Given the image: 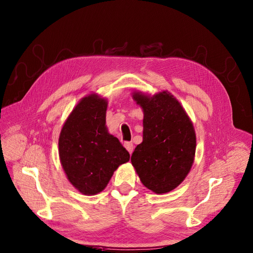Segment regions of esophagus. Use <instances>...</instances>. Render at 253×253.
<instances>
[{
    "label": "esophagus",
    "instance_id": "1",
    "mask_svg": "<svg viewBox=\"0 0 253 253\" xmlns=\"http://www.w3.org/2000/svg\"><path fill=\"white\" fill-rule=\"evenodd\" d=\"M124 146H125V148L128 151L129 154H132V152H133V144L131 143V142H125Z\"/></svg>",
    "mask_w": 253,
    "mask_h": 253
}]
</instances>
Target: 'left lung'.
<instances>
[{"instance_id":"left-lung-1","label":"left lung","mask_w":253,"mask_h":253,"mask_svg":"<svg viewBox=\"0 0 253 253\" xmlns=\"http://www.w3.org/2000/svg\"><path fill=\"white\" fill-rule=\"evenodd\" d=\"M143 111V141L131 155L141 183L155 193H167L183 182L194 161L197 138L180 102L168 90L153 96L133 92Z\"/></svg>"}]
</instances>
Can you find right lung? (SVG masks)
<instances>
[{"instance_id":"obj_1","label":"right lung","mask_w":253,"mask_h":253,"mask_svg":"<svg viewBox=\"0 0 253 253\" xmlns=\"http://www.w3.org/2000/svg\"><path fill=\"white\" fill-rule=\"evenodd\" d=\"M108 100L88 94L77 103L62 127L59 156L70 184L94 196L106 188L118 168L130 155L106 126Z\"/></svg>"}]
</instances>
